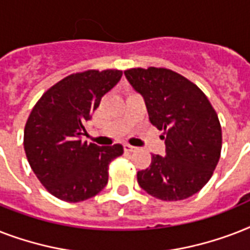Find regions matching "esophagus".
Wrapping results in <instances>:
<instances>
[{
    "mask_svg": "<svg viewBox=\"0 0 250 250\" xmlns=\"http://www.w3.org/2000/svg\"><path fill=\"white\" fill-rule=\"evenodd\" d=\"M123 149H125V152H128V153H131V152H133V150H135V146H132V145H129V144H125L123 145Z\"/></svg>",
    "mask_w": 250,
    "mask_h": 250,
    "instance_id": "obj_1",
    "label": "esophagus"
}]
</instances>
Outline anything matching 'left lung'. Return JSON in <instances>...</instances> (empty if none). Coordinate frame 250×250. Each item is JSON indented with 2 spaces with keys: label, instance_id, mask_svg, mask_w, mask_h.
<instances>
[{
  "label": "left lung",
  "instance_id": "8db88e82",
  "mask_svg": "<svg viewBox=\"0 0 250 250\" xmlns=\"http://www.w3.org/2000/svg\"><path fill=\"white\" fill-rule=\"evenodd\" d=\"M131 85L143 94L153 125L164 131L166 156L153 154L137 183L162 201L193 196L209 182L221 158L222 127L200 88L164 67L128 68Z\"/></svg>",
  "mask_w": 250,
  "mask_h": 250
}]
</instances>
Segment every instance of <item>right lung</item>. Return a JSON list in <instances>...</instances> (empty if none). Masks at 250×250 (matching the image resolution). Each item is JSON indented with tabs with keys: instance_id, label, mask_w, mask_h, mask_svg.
I'll list each match as a JSON object with an SVG mask.
<instances>
[{
	"instance_id": "right-lung-1",
	"label": "right lung",
	"mask_w": 250,
	"mask_h": 250,
	"mask_svg": "<svg viewBox=\"0 0 250 250\" xmlns=\"http://www.w3.org/2000/svg\"><path fill=\"white\" fill-rule=\"evenodd\" d=\"M121 70H86L66 76L33 106L24 127L29 166L54 197L80 202L100 193L109 180V165L123 146H98L80 140L101 98L121 80Z\"/></svg>"
}]
</instances>
